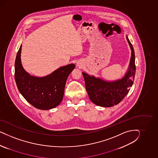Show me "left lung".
Instances as JSON below:
<instances>
[{"mask_svg": "<svg viewBox=\"0 0 158 158\" xmlns=\"http://www.w3.org/2000/svg\"><path fill=\"white\" fill-rule=\"evenodd\" d=\"M126 39L131 50V56L128 71L121 79L105 81L82 72L86 91L90 100L96 105L110 107L118 104L127 94L130 88L133 84L135 73L134 50L127 36Z\"/></svg>", "mask_w": 158, "mask_h": 158, "instance_id": "1", "label": "left lung"}]
</instances>
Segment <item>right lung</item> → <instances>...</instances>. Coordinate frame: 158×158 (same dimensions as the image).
I'll return each mask as SVG.
<instances>
[{"label":"right lung","mask_w":158,"mask_h":158,"mask_svg":"<svg viewBox=\"0 0 158 158\" xmlns=\"http://www.w3.org/2000/svg\"><path fill=\"white\" fill-rule=\"evenodd\" d=\"M22 45L15 61V80L20 93L34 107L48 110L62 101L67 78L75 68L74 64L60 67L46 77L30 75L23 68L21 61Z\"/></svg>","instance_id":"add662e5"}]
</instances>
